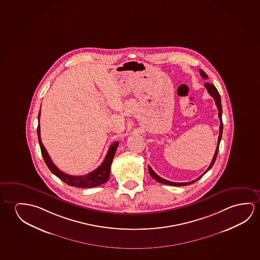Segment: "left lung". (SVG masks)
<instances>
[{
    "label": "left lung",
    "instance_id": "8db88e82",
    "mask_svg": "<svg viewBox=\"0 0 260 260\" xmlns=\"http://www.w3.org/2000/svg\"><path fill=\"white\" fill-rule=\"evenodd\" d=\"M200 75L202 76L203 78L204 79H207L208 76L204 73V71L203 70H201L200 69ZM204 86L205 88L207 89V92L210 93V95L212 96V98L214 99L215 101L216 106H217V108H218V111H219V118H220V134H219V139H218V145H217V148H216L215 154H214V156H213V158L212 160V163L211 165L209 166V168H207V170L205 171V172L202 175V176H199L197 179L193 180L192 182H187V183H175V182H170V181H168V180L164 179V178H162V177H160L159 176H157L156 173L153 171V169H152L149 166H148V172L150 174V176H152V178H154V179L157 181L158 183H161V184H168V185H175V186H184V185H188V184H192V183H194L197 180L200 179L202 176H204V174H206V173L212 168V166L214 164V162H215L216 157H217V155H218V150H219V146H220V140H221V136H222V129H223V124H222V119H221V113H222V108H221V102H220V93L218 92V90L216 89L215 86L213 85L212 84H210V83H206V84H204Z\"/></svg>",
    "mask_w": 260,
    "mask_h": 260
}]
</instances>
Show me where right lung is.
Listing matches in <instances>:
<instances>
[{"label":"right lung","instance_id":"right-lung-1","mask_svg":"<svg viewBox=\"0 0 260 260\" xmlns=\"http://www.w3.org/2000/svg\"><path fill=\"white\" fill-rule=\"evenodd\" d=\"M40 112L39 113V124H38V138H39V143H40V149L42 156L44 158L46 164L49 168V170L57 176L59 179L62 180L66 184H68L70 186L79 188H92L95 186H99L101 184H104L108 181L110 178V171H111V165H112V159L115 156L116 149L118 148L119 142L116 141L109 148L108 152L105 156L103 163L101 164L99 168H96L92 172L89 173L85 176H70L68 174H64L56 168L55 164L53 163L52 160L46 150L44 146L42 144V141L40 139Z\"/></svg>","mask_w":260,"mask_h":260}]
</instances>
